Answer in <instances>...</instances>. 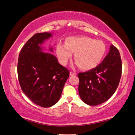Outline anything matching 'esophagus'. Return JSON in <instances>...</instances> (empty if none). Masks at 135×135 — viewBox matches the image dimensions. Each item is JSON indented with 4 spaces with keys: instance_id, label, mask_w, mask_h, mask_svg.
<instances>
[{
    "instance_id": "obj_1",
    "label": "esophagus",
    "mask_w": 135,
    "mask_h": 135,
    "mask_svg": "<svg viewBox=\"0 0 135 135\" xmlns=\"http://www.w3.org/2000/svg\"><path fill=\"white\" fill-rule=\"evenodd\" d=\"M76 73H74V72H73V71H71L70 73V76H74V75H76Z\"/></svg>"
}]
</instances>
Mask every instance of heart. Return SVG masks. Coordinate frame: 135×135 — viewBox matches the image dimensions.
Instances as JSON below:
<instances>
[{
  "instance_id": "b5f03b06",
  "label": "heart",
  "mask_w": 135,
  "mask_h": 135,
  "mask_svg": "<svg viewBox=\"0 0 135 135\" xmlns=\"http://www.w3.org/2000/svg\"><path fill=\"white\" fill-rule=\"evenodd\" d=\"M106 51V47L103 42L84 36L68 37L65 43L59 41L56 47L58 58L62 65L67 64L71 57V52H74L76 64L84 70L97 67L103 58Z\"/></svg>"
}]
</instances>
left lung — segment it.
Listing matches in <instances>:
<instances>
[{
  "label": "left lung",
  "instance_id": "1",
  "mask_svg": "<svg viewBox=\"0 0 135 135\" xmlns=\"http://www.w3.org/2000/svg\"><path fill=\"white\" fill-rule=\"evenodd\" d=\"M119 50L112 45L101 64L91 70L78 74V92L83 102L96 106L107 101L118 87L122 72Z\"/></svg>",
  "mask_w": 135,
  "mask_h": 135
}]
</instances>
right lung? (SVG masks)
<instances>
[{
	"mask_svg": "<svg viewBox=\"0 0 135 135\" xmlns=\"http://www.w3.org/2000/svg\"><path fill=\"white\" fill-rule=\"evenodd\" d=\"M51 36L50 32L32 36L22 48L17 67L22 91L43 107H51L58 102L70 75L68 70L60 64L54 55L42 51L41 45Z\"/></svg>",
	"mask_w": 135,
	"mask_h": 135,
	"instance_id": "right-lung-1",
	"label": "right lung"
}]
</instances>
